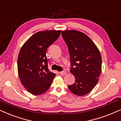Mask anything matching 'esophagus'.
Segmentation results:
<instances>
[{"label":"esophagus","mask_w":121,"mask_h":121,"mask_svg":"<svg viewBox=\"0 0 121 121\" xmlns=\"http://www.w3.org/2000/svg\"><path fill=\"white\" fill-rule=\"evenodd\" d=\"M59 73H60V75H65V74H67V72H66L65 70H63V71H62V72H60Z\"/></svg>","instance_id":"34e87169"}]
</instances>
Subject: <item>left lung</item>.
<instances>
[{"label": "left lung", "mask_w": 121, "mask_h": 121, "mask_svg": "<svg viewBox=\"0 0 121 121\" xmlns=\"http://www.w3.org/2000/svg\"><path fill=\"white\" fill-rule=\"evenodd\" d=\"M62 35L68 48L70 72L75 82L68 85L72 92L84 96L94 88L101 73L102 59L100 51L93 41L83 32L77 30L62 31Z\"/></svg>", "instance_id": "8db88e82"}]
</instances>
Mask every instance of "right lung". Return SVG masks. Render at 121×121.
Returning a JSON list of instances; mask_svg holds the SVG:
<instances>
[{
  "mask_svg": "<svg viewBox=\"0 0 121 121\" xmlns=\"http://www.w3.org/2000/svg\"><path fill=\"white\" fill-rule=\"evenodd\" d=\"M61 31H39L23 44L17 58L21 83L30 93L41 95L48 90L56 74L48 68L47 49L59 37Z\"/></svg>",
  "mask_w": 121,
  "mask_h": 121,
  "instance_id": "1",
  "label": "right lung"
}]
</instances>
